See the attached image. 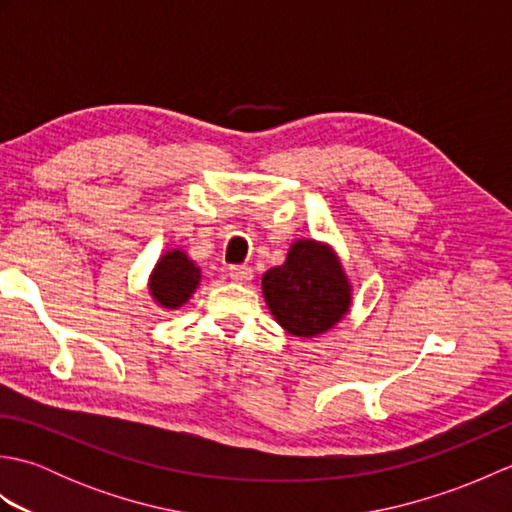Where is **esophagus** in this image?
Masks as SVG:
<instances>
[{"mask_svg":"<svg viewBox=\"0 0 512 512\" xmlns=\"http://www.w3.org/2000/svg\"><path fill=\"white\" fill-rule=\"evenodd\" d=\"M228 275H231V279L237 281V284H248V281L253 279V270L248 266H231L228 268Z\"/></svg>","mask_w":512,"mask_h":512,"instance_id":"1","label":"esophagus"}]
</instances>
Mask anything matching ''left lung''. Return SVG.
Segmentation results:
<instances>
[{"mask_svg":"<svg viewBox=\"0 0 512 512\" xmlns=\"http://www.w3.org/2000/svg\"><path fill=\"white\" fill-rule=\"evenodd\" d=\"M266 306L292 336H321L352 306V284L336 250L317 239H297L286 262L262 277Z\"/></svg>","mask_w":512,"mask_h":512,"instance_id":"left-lung-1","label":"left lung"}]
</instances>
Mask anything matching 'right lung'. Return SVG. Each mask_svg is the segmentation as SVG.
<instances>
[{"label":"right lung","instance_id":"obj_1","mask_svg":"<svg viewBox=\"0 0 512 512\" xmlns=\"http://www.w3.org/2000/svg\"><path fill=\"white\" fill-rule=\"evenodd\" d=\"M202 281V270L182 248L160 255L149 275V295L162 310H180Z\"/></svg>","mask_w":512,"mask_h":512}]
</instances>
